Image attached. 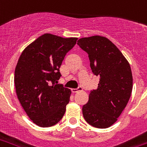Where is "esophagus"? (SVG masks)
Here are the masks:
<instances>
[{"label": "esophagus", "mask_w": 147, "mask_h": 147, "mask_svg": "<svg viewBox=\"0 0 147 147\" xmlns=\"http://www.w3.org/2000/svg\"><path fill=\"white\" fill-rule=\"evenodd\" d=\"M80 90H82V88L79 87L78 89H71V92H72V93H76L80 91Z\"/></svg>", "instance_id": "esophagus-1"}]
</instances>
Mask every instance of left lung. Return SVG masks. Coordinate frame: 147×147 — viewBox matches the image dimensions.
<instances>
[{
  "label": "left lung",
  "instance_id": "obj_1",
  "mask_svg": "<svg viewBox=\"0 0 147 147\" xmlns=\"http://www.w3.org/2000/svg\"><path fill=\"white\" fill-rule=\"evenodd\" d=\"M77 44L89 54L92 71L100 77L98 87L90 92L82 107V115L90 125L106 129L117 121L131 96V67L119 49L104 36L81 38Z\"/></svg>",
  "mask_w": 147,
  "mask_h": 147
}]
</instances>
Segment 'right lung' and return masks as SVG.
<instances>
[{
	"instance_id": "obj_1",
	"label": "right lung",
	"mask_w": 147,
	"mask_h": 147,
	"mask_svg": "<svg viewBox=\"0 0 147 147\" xmlns=\"http://www.w3.org/2000/svg\"><path fill=\"white\" fill-rule=\"evenodd\" d=\"M78 38L45 33L27 46L15 70L16 92L22 107L32 122L51 127L59 122L66 111L71 91L56 85L60 67Z\"/></svg>"
}]
</instances>
